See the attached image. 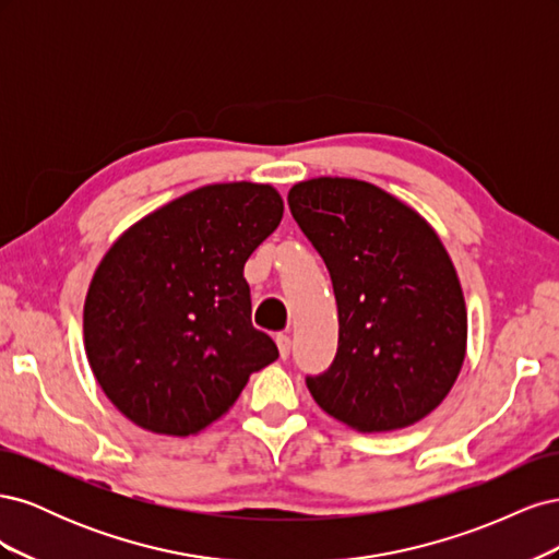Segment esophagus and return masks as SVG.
Returning a JSON list of instances; mask_svg holds the SVG:
<instances>
[{
  "mask_svg": "<svg viewBox=\"0 0 559 559\" xmlns=\"http://www.w3.org/2000/svg\"><path fill=\"white\" fill-rule=\"evenodd\" d=\"M275 343H277V349H280V357H282V359L289 357V352H292V337L286 335V333H277Z\"/></svg>",
  "mask_w": 559,
  "mask_h": 559,
  "instance_id": "obj_1",
  "label": "esophagus"
}]
</instances>
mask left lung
<instances>
[{"label": "left lung", "instance_id": "left-lung-1", "mask_svg": "<svg viewBox=\"0 0 559 559\" xmlns=\"http://www.w3.org/2000/svg\"><path fill=\"white\" fill-rule=\"evenodd\" d=\"M289 207L324 259L337 306V352L308 378L321 411L373 433L425 419L466 357V302L441 238L380 186L298 181Z\"/></svg>", "mask_w": 559, "mask_h": 559}]
</instances>
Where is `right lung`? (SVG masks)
<instances>
[{
  "label": "right lung",
  "instance_id": "1",
  "mask_svg": "<svg viewBox=\"0 0 559 559\" xmlns=\"http://www.w3.org/2000/svg\"><path fill=\"white\" fill-rule=\"evenodd\" d=\"M282 214L270 183H210L109 247L83 306V345L97 384L134 425L198 433L280 357L251 324L245 263Z\"/></svg>",
  "mask_w": 559,
  "mask_h": 559
}]
</instances>
